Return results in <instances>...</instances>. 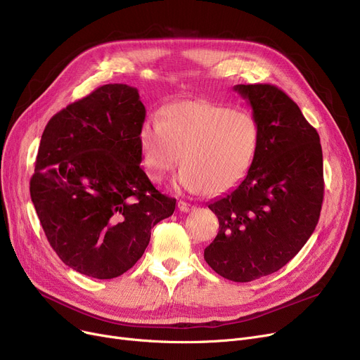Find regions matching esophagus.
<instances>
[{
  "label": "esophagus",
  "instance_id": "1",
  "mask_svg": "<svg viewBox=\"0 0 360 360\" xmlns=\"http://www.w3.org/2000/svg\"><path fill=\"white\" fill-rule=\"evenodd\" d=\"M178 209H179L182 213H188V212L194 210V205H193V204H190V202L179 201V202H178Z\"/></svg>",
  "mask_w": 360,
  "mask_h": 360
}]
</instances>
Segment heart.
<instances>
[{
    "label": "heart",
    "mask_w": 360,
    "mask_h": 360,
    "mask_svg": "<svg viewBox=\"0 0 360 360\" xmlns=\"http://www.w3.org/2000/svg\"><path fill=\"white\" fill-rule=\"evenodd\" d=\"M259 144L252 113L209 101H182L165 108L160 118L140 128L143 165L160 181L181 160L175 185L188 193L217 195L250 170Z\"/></svg>",
    "instance_id": "obj_1"
}]
</instances>
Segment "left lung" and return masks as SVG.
Here are the masks:
<instances>
[{
    "mask_svg": "<svg viewBox=\"0 0 360 360\" xmlns=\"http://www.w3.org/2000/svg\"><path fill=\"white\" fill-rule=\"evenodd\" d=\"M259 125L252 165L233 190L209 204L219 233L204 259L221 277L252 281L285 267L307 243L324 198L316 129L271 84H236Z\"/></svg>",
    "mask_w": 360,
    "mask_h": 360,
    "instance_id": "left-lung-1",
    "label": "left lung"
}]
</instances>
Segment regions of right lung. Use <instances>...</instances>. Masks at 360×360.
<instances>
[{
    "label": "right lung",
    "instance_id": "1",
    "mask_svg": "<svg viewBox=\"0 0 360 360\" xmlns=\"http://www.w3.org/2000/svg\"><path fill=\"white\" fill-rule=\"evenodd\" d=\"M146 108L136 87L105 84L49 120L30 197L51 247L70 269L113 278L144 254L176 200L141 169Z\"/></svg>",
    "mask_w": 360,
    "mask_h": 360
}]
</instances>
